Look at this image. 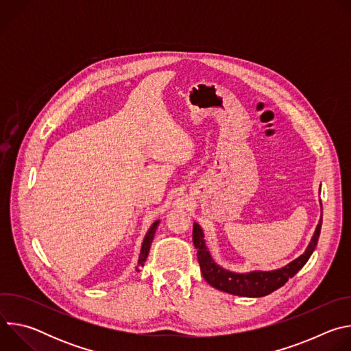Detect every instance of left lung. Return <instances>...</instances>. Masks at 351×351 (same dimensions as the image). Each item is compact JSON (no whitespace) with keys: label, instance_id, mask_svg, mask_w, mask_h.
Returning <instances> with one entry per match:
<instances>
[{"label":"left lung","instance_id":"left-lung-1","mask_svg":"<svg viewBox=\"0 0 351 351\" xmlns=\"http://www.w3.org/2000/svg\"><path fill=\"white\" fill-rule=\"evenodd\" d=\"M322 211V204H321ZM322 226V215L317 225V229L311 237L308 247L306 248L304 254L285 265L283 268L274 271H253L247 274H236L219 267L211 257L208 248L206 245L203 229L198 223L193 225V243L197 248V260L199 264V269L203 272L204 279L215 289L221 291H226L234 295L241 297H263L267 295L276 289L282 287L290 278H293L300 269H302L313 252L317 247L319 233Z\"/></svg>","mask_w":351,"mask_h":351}]
</instances>
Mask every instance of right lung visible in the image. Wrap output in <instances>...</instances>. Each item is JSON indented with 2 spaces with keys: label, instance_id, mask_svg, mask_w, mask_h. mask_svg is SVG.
I'll return each mask as SVG.
<instances>
[{
  "label": "right lung",
  "instance_id": "right-lung-1",
  "mask_svg": "<svg viewBox=\"0 0 351 351\" xmlns=\"http://www.w3.org/2000/svg\"><path fill=\"white\" fill-rule=\"evenodd\" d=\"M160 221H156L152 228L148 229L144 240H143V244H141V250H140V256H138V263L137 265L138 267H143L145 260H147V256H148V252H149V247H152V243H153V239H154V234H156V230H157V226H158ZM138 267H136V271L138 272Z\"/></svg>",
  "mask_w": 351,
  "mask_h": 351
}]
</instances>
